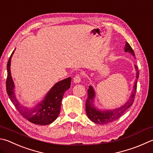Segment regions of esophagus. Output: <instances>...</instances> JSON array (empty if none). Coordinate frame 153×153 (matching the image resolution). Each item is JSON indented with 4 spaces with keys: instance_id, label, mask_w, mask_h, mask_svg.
<instances>
[{
    "instance_id": "34e87169",
    "label": "esophagus",
    "mask_w": 153,
    "mask_h": 153,
    "mask_svg": "<svg viewBox=\"0 0 153 153\" xmlns=\"http://www.w3.org/2000/svg\"><path fill=\"white\" fill-rule=\"evenodd\" d=\"M80 82H81V76L79 75H77L74 77V82L75 84H79Z\"/></svg>"
}]
</instances>
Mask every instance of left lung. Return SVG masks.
Wrapping results in <instances>:
<instances>
[{"instance_id": "obj_1", "label": "left lung", "mask_w": 153, "mask_h": 153, "mask_svg": "<svg viewBox=\"0 0 153 153\" xmlns=\"http://www.w3.org/2000/svg\"><path fill=\"white\" fill-rule=\"evenodd\" d=\"M124 49L125 52L130 53V54L135 57L134 51H133V49L128 42H126V45H125ZM134 68L136 71H137V73H136L137 75H136V81L134 86H133L131 94H130L129 99L128 100L126 103L120 105V107L116 108L112 110H104L96 108L95 106V104H94V99H95L96 96L95 90H94L92 86H89L88 90V98L86 100L85 102V111L88 117L91 121L98 124H105L112 123V122L118 120L131 106L134 100L136 91H137V79L138 78V76H139V71L138 70V67L137 65H134Z\"/></svg>"}]
</instances>
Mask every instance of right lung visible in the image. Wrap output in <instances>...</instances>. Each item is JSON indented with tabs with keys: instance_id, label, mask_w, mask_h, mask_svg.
Here are the masks:
<instances>
[{
	"instance_id": "add662e5",
	"label": "right lung",
	"mask_w": 153,
	"mask_h": 153,
	"mask_svg": "<svg viewBox=\"0 0 153 153\" xmlns=\"http://www.w3.org/2000/svg\"><path fill=\"white\" fill-rule=\"evenodd\" d=\"M15 51L11 54L7 63V79L6 82L7 91L11 102L19 113L30 123L35 124L47 125L54 122L59 116L63 96L71 85L70 77L56 83L39 103L33 107L22 105L16 98L15 93V83L10 72L11 58Z\"/></svg>"
}]
</instances>
